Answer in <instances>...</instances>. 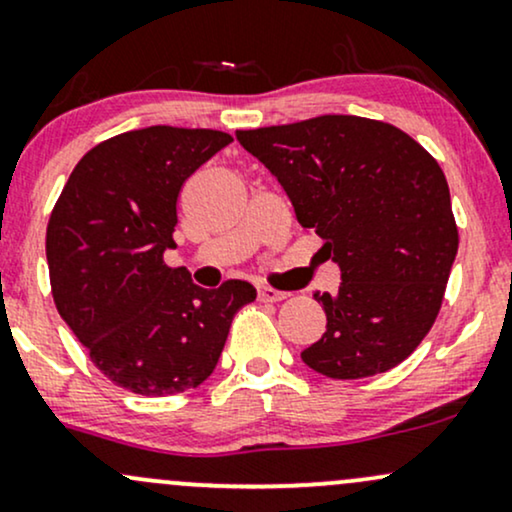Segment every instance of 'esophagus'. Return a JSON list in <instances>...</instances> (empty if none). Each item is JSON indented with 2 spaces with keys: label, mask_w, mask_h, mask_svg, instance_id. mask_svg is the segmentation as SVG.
<instances>
[{
  "label": "esophagus",
  "mask_w": 512,
  "mask_h": 512,
  "mask_svg": "<svg viewBox=\"0 0 512 512\" xmlns=\"http://www.w3.org/2000/svg\"><path fill=\"white\" fill-rule=\"evenodd\" d=\"M290 297V292H282V290H273V287H258V299L261 302H282V299Z\"/></svg>",
  "instance_id": "1"
}]
</instances>
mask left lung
<instances>
[{"label": "left lung", "instance_id": "obj_1", "mask_svg": "<svg viewBox=\"0 0 512 512\" xmlns=\"http://www.w3.org/2000/svg\"><path fill=\"white\" fill-rule=\"evenodd\" d=\"M237 141L340 266L338 292L314 294L328 323L304 364L352 381L405 362L434 326L458 254L438 162L398 126L354 114L237 131Z\"/></svg>", "mask_w": 512, "mask_h": 512}]
</instances>
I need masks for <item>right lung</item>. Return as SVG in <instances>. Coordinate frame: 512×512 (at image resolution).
I'll list each match as a JSON object with an SVG mask.
<instances>
[{"instance_id":"obj_1","label":"right lung","mask_w":512,"mask_h":512,"mask_svg":"<svg viewBox=\"0 0 512 512\" xmlns=\"http://www.w3.org/2000/svg\"><path fill=\"white\" fill-rule=\"evenodd\" d=\"M232 136L148 126L88 150L47 222V268L59 316L114 386L165 398L201 386L218 364L232 318L254 285L201 290L174 249L177 198L186 179Z\"/></svg>"}]
</instances>
